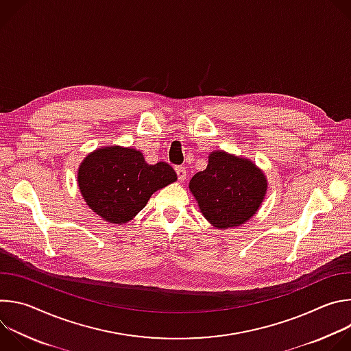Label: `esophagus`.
I'll use <instances>...</instances> for the list:
<instances>
[{
  "instance_id": "esophagus-1",
  "label": "esophagus",
  "mask_w": 351,
  "mask_h": 351,
  "mask_svg": "<svg viewBox=\"0 0 351 351\" xmlns=\"http://www.w3.org/2000/svg\"><path fill=\"white\" fill-rule=\"evenodd\" d=\"M175 172L178 175V179L182 182L186 179V169L183 167H175Z\"/></svg>"
}]
</instances>
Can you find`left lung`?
<instances>
[{"label":"left lung","mask_w":351,"mask_h":351,"mask_svg":"<svg viewBox=\"0 0 351 351\" xmlns=\"http://www.w3.org/2000/svg\"><path fill=\"white\" fill-rule=\"evenodd\" d=\"M190 190L206 219L225 229L256 214L267 191V179L252 161L215 152L207 168L191 178Z\"/></svg>","instance_id":"obj_1"}]
</instances>
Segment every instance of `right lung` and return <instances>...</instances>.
Listing matches in <instances>:
<instances>
[{"label": "right lung", "instance_id": "1", "mask_svg": "<svg viewBox=\"0 0 351 351\" xmlns=\"http://www.w3.org/2000/svg\"><path fill=\"white\" fill-rule=\"evenodd\" d=\"M176 180L167 162L148 165L133 148L106 147L87 156L77 183L87 206L111 223H125L140 213L154 191Z\"/></svg>", "mask_w": 351, "mask_h": 351}]
</instances>
